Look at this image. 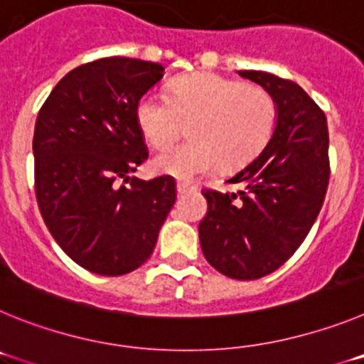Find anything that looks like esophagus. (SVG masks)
I'll use <instances>...</instances> for the list:
<instances>
[{"instance_id": "esophagus-1", "label": "esophagus", "mask_w": 364, "mask_h": 364, "mask_svg": "<svg viewBox=\"0 0 364 364\" xmlns=\"http://www.w3.org/2000/svg\"><path fill=\"white\" fill-rule=\"evenodd\" d=\"M176 191H178V195H186V193L193 191V186L188 184V182H176Z\"/></svg>"}]
</instances>
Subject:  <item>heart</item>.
I'll return each mask as SVG.
<instances>
[{
  "label": "heart",
  "mask_w": 364,
  "mask_h": 364,
  "mask_svg": "<svg viewBox=\"0 0 364 364\" xmlns=\"http://www.w3.org/2000/svg\"><path fill=\"white\" fill-rule=\"evenodd\" d=\"M134 117L154 149L173 144L188 127L191 140L153 159L159 173L188 180L217 166L235 171L257 159L275 133L279 107L266 87L197 73L176 80L167 100L140 98Z\"/></svg>",
  "instance_id": "obj_1"
}]
</instances>
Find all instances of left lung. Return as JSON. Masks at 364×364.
Masks as SVG:
<instances>
[{
	"label": "left lung",
	"instance_id": "8db88e82",
	"mask_svg": "<svg viewBox=\"0 0 364 364\" xmlns=\"http://www.w3.org/2000/svg\"><path fill=\"white\" fill-rule=\"evenodd\" d=\"M277 100L279 120L264 151L228 182L237 193L204 189L198 224L205 260L217 272L253 281L281 268L319 215L330 180L324 112L302 87L262 70H239Z\"/></svg>",
	"mask_w": 364,
	"mask_h": 364
}]
</instances>
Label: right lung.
<instances>
[{
	"mask_svg": "<svg viewBox=\"0 0 364 364\" xmlns=\"http://www.w3.org/2000/svg\"><path fill=\"white\" fill-rule=\"evenodd\" d=\"M162 76L160 63L102 58L67 73L38 112V208L63 252L98 275L142 266L176 200L171 176H129L149 156L134 111Z\"/></svg>",
	"mask_w": 364,
	"mask_h": 364,
	"instance_id": "1",
	"label": "right lung"
}]
</instances>
